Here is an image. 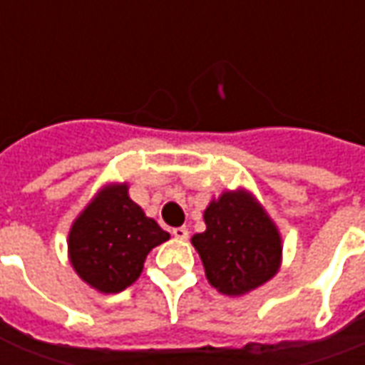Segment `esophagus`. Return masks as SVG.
<instances>
[{"instance_id":"obj_1","label":"esophagus","mask_w":365,"mask_h":365,"mask_svg":"<svg viewBox=\"0 0 365 365\" xmlns=\"http://www.w3.org/2000/svg\"><path fill=\"white\" fill-rule=\"evenodd\" d=\"M172 235H174L178 240H187V237H190V230L185 229V227H175V229H172Z\"/></svg>"}]
</instances>
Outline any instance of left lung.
Masks as SVG:
<instances>
[{
	"label": "left lung",
	"instance_id": "obj_1",
	"mask_svg": "<svg viewBox=\"0 0 365 365\" xmlns=\"http://www.w3.org/2000/svg\"><path fill=\"white\" fill-rule=\"evenodd\" d=\"M205 230L191 237L215 289L240 297L282 268L283 240L274 219L252 191H222L203 211Z\"/></svg>",
	"mask_w": 365,
	"mask_h": 365
}]
</instances>
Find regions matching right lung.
<instances>
[{
  "instance_id": "1",
  "label": "right lung",
  "mask_w": 365,
  "mask_h": 365,
  "mask_svg": "<svg viewBox=\"0 0 365 365\" xmlns=\"http://www.w3.org/2000/svg\"><path fill=\"white\" fill-rule=\"evenodd\" d=\"M170 232L128 197L127 182L103 185L68 232V260L83 283L99 293H119L140 277L152 248Z\"/></svg>"
}]
</instances>
